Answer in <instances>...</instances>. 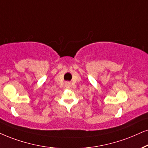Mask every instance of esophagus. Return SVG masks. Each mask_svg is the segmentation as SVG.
<instances>
[{
    "label": "esophagus",
    "instance_id": "34e87169",
    "mask_svg": "<svg viewBox=\"0 0 148 148\" xmlns=\"http://www.w3.org/2000/svg\"><path fill=\"white\" fill-rule=\"evenodd\" d=\"M65 87L66 88H70L71 87L70 82H68V81L65 82Z\"/></svg>",
    "mask_w": 148,
    "mask_h": 148
}]
</instances>
